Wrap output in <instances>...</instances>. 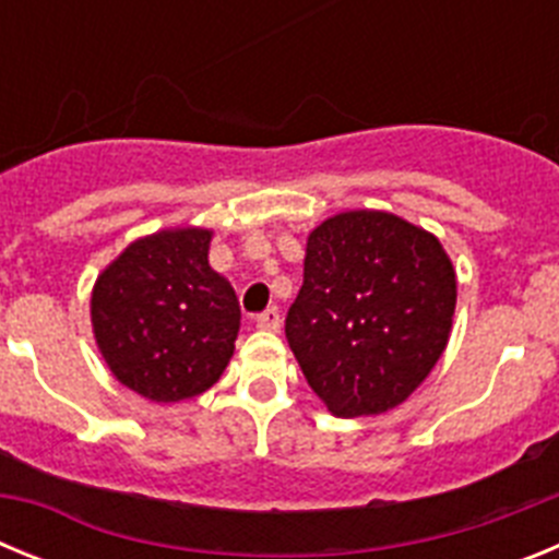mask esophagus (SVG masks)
Masks as SVG:
<instances>
[{
  "label": "esophagus",
  "instance_id": "esophagus-1",
  "mask_svg": "<svg viewBox=\"0 0 559 559\" xmlns=\"http://www.w3.org/2000/svg\"><path fill=\"white\" fill-rule=\"evenodd\" d=\"M280 324H283V319H280V308H269V310H263V313L257 316V328H260V330L276 333V330H280Z\"/></svg>",
  "mask_w": 559,
  "mask_h": 559
}]
</instances>
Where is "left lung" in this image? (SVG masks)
Masks as SVG:
<instances>
[{"instance_id": "obj_1", "label": "left lung", "mask_w": 559, "mask_h": 559, "mask_svg": "<svg viewBox=\"0 0 559 559\" xmlns=\"http://www.w3.org/2000/svg\"><path fill=\"white\" fill-rule=\"evenodd\" d=\"M456 271L431 231L392 212H338L308 235L285 338L335 417L400 406L451 338Z\"/></svg>"}]
</instances>
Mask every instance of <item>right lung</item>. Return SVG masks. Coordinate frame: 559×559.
Instances as JSON below:
<instances>
[{
    "label": "right lung",
    "instance_id": "right-lung-1",
    "mask_svg": "<svg viewBox=\"0 0 559 559\" xmlns=\"http://www.w3.org/2000/svg\"><path fill=\"white\" fill-rule=\"evenodd\" d=\"M210 240L199 226L140 237L92 290L97 349L122 386L153 403L206 392L235 353L240 305L212 271Z\"/></svg>",
    "mask_w": 559,
    "mask_h": 559
}]
</instances>
